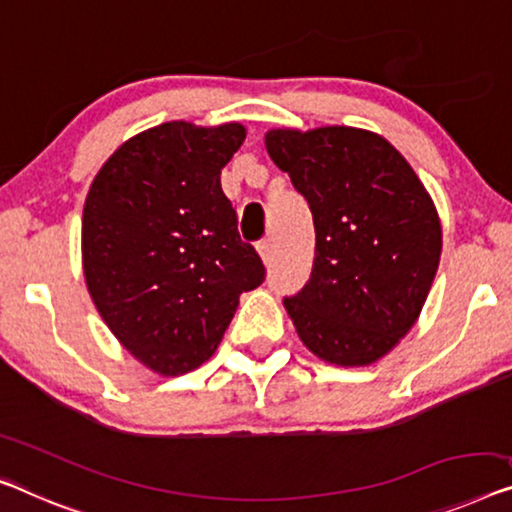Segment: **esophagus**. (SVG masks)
I'll list each match as a JSON object with an SVG mask.
<instances>
[{"instance_id":"obj_1","label":"esophagus","mask_w":512,"mask_h":512,"mask_svg":"<svg viewBox=\"0 0 512 512\" xmlns=\"http://www.w3.org/2000/svg\"><path fill=\"white\" fill-rule=\"evenodd\" d=\"M255 248H257V255L262 257V262L269 264L271 262V241L269 239H262Z\"/></svg>"}]
</instances>
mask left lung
Returning <instances> with one entry per match:
<instances>
[{"mask_svg":"<svg viewBox=\"0 0 512 512\" xmlns=\"http://www.w3.org/2000/svg\"><path fill=\"white\" fill-rule=\"evenodd\" d=\"M264 147L315 223L310 280L282 301L287 315L322 361L372 365L421 317L441 259L437 207L407 158L365 128H271Z\"/></svg>","mask_w":512,"mask_h":512,"instance_id":"1","label":"left lung"}]
</instances>
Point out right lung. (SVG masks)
<instances>
[{"mask_svg":"<svg viewBox=\"0 0 512 512\" xmlns=\"http://www.w3.org/2000/svg\"><path fill=\"white\" fill-rule=\"evenodd\" d=\"M246 140L230 121H165L121 144L91 181L82 273L119 345L160 377L216 352L239 296L264 282L241 241L220 170Z\"/></svg>","mask_w":512,"mask_h":512,"instance_id":"add662e5","label":"right lung"}]
</instances>
